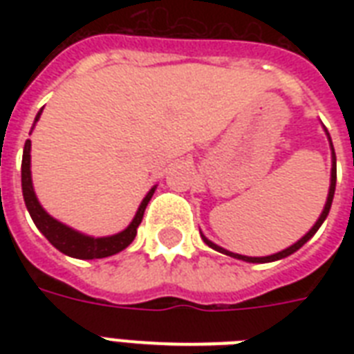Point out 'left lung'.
<instances>
[{
    "label": "left lung",
    "mask_w": 354,
    "mask_h": 354,
    "mask_svg": "<svg viewBox=\"0 0 354 354\" xmlns=\"http://www.w3.org/2000/svg\"><path fill=\"white\" fill-rule=\"evenodd\" d=\"M325 133H327V138H329V143H330V136L329 132L325 130ZM330 150H333V169H330V187H329V196H327V202H325V207L324 211H322V215H319V218L316 221V224H314L313 227H310V232L307 233V235H303L299 241L296 242V244H292V246H288L286 250H283V252H277L274 253V255H266V257H248V255H239V253H233V252H227V250H224V248L216 246L215 242H211L207 236L204 235V233H200L202 235V239H204V242L207 244L209 248H213V250H216V252L224 253V255H230V257H235V259H241V261H246V263H272V261H279V259H285L288 257V255H292L294 252H297L299 248L305 244L307 241H310L314 236V233L318 232L319 226L324 224V221L327 218V215H329L330 211V204H333V198H335V189H336V154H335V147H333V143H330Z\"/></svg>",
    "instance_id": "8db88e82"
}]
</instances>
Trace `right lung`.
Instances as JSON below:
<instances>
[{"mask_svg": "<svg viewBox=\"0 0 354 354\" xmlns=\"http://www.w3.org/2000/svg\"><path fill=\"white\" fill-rule=\"evenodd\" d=\"M41 110H44V108H41ZM41 110L36 113L35 124L36 121L40 119ZM35 124H32V128H35ZM32 128H30V132H32ZM21 191H24V200L30 218H32V222L36 224V227L40 230L41 235L46 236L53 246L57 248V250H60L62 253H66V255H69V257L102 259L122 252V250L127 246H130V242L136 239L138 227L139 224H141V221H143L145 209H147V204H149L150 198H152V194H154L156 185L147 193V196H145L141 205H139L138 213L133 216V221L130 222L127 230H122L121 233H115V235L110 236H97L95 239V236L75 232L73 227L66 226L62 222H58L57 218H53V216L41 207L38 198H36L35 187H32V178H30V139H27L24 147V160H21Z\"/></svg>", "mask_w": 354, "mask_h": 354, "instance_id": "add662e5", "label": "right lung"}]
</instances>
